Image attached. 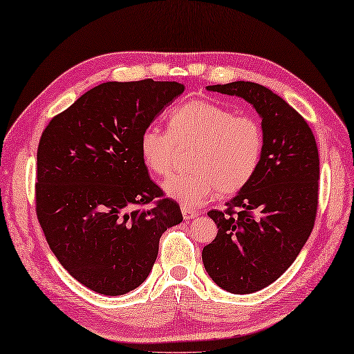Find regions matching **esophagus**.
Listing matches in <instances>:
<instances>
[{"instance_id": "obj_1", "label": "esophagus", "mask_w": 354, "mask_h": 354, "mask_svg": "<svg viewBox=\"0 0 354 354\" xmlns=\"http://www.w3.org/2000/svg\"><path fill=\"white\" fill-rule=\"evenodd\" d=\"M182 214H183V218L185 220H192V218H196V217H198V212L197 211H192V209H189V207H182Z\"/></svg>"}]
</instances>
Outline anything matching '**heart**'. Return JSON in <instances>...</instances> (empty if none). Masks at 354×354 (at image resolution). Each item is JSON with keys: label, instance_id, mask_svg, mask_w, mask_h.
Segmentation results:
<instances>
[{"label": "heart", "instance_id": "obj_1", "mask_svg": "<svg viewBox=\"0 0 354 354\" xmlns=\"http://www.w3.org/2000/svg\"><path fill=\"white\" fill-rule=\"evenodd\" d=\"M140 156L156 176L167 177L176 167L178 151L192 149L187 176L167 180L163 191L185 207H200L214 196L241 191L261 162L264 133L259 122L211 100H191L171 113L168 131L147 128Z\"/></svg>", "mask_w": 354, "mask_h": 354}]
</instances>
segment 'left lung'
I'll list each match as a JSON object with an SVG mask.
<instances>
[{"mask_svg": "<svg viewBox=\"0 0 354 354\" xmlns=\"http://www.w3.org/2000/svg\"><path fill=\"white\" fill-rule=\"evenodd\" d=\"M206 90L241 97L261 118L259 167L227 201L225 212H207L218 232L201 252L207 275L223 290L254 293L290 268L312 234L318 207V147L304 118L264 85L236 81Z\"/></svg>", "mask_w": 354, "mask_h": 354, "instance_id": "8db88e82", "label": "left lung"}]
</instances>
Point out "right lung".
<instances>
[{
	"mask_svg": "<svg viewBox=\"0 0 354 354\" xmlns=\"http://www.w3.org/2000/svg\"><path fill=\"white\" fill-rule=\"evenodd\" d=\"M178 82L100 84L41 136L36 214L50 249L90 290L119 297L149 275L158 241L182 223L180 206L148 176L139 140L172 100Z\"/></svg>",
	"mask_w": 354,
	"mask_h": 354,
	"instance_id": "right-lung-1",
	"label": "right lung"
}]
</instances>
